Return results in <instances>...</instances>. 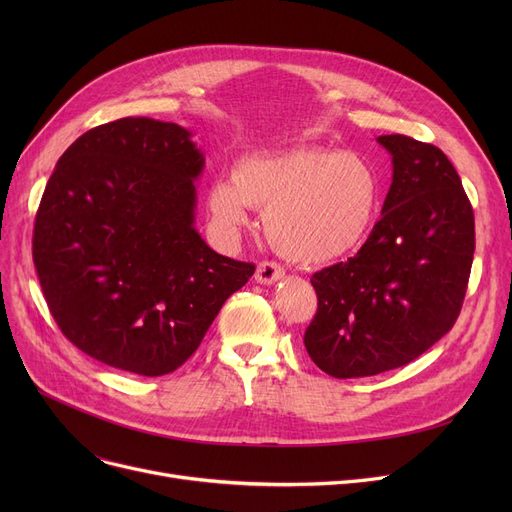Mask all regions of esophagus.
Wrapping results in <instances>:
<instances>
[{
  "label": "esophagus",
  "mask_w": 512,
  "mask_h": 512,
  "mask_svg": "<svg viewBox=\"0 0 512 512\" xmlns=\"http://www.w3.org/2000/svg\"><path fill=\"white\" fill-rule=\"evenodd\" d=\"M282 278H284V270H282V267H280L278 263H274V261H263V263L257 265L255 280H257L259 284L270 286V284H276V282L282 280Z\"/></svg>",
  "instance_id": "1"
}]
</instances>
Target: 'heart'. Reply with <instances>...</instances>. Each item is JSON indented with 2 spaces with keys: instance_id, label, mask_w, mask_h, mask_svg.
I'll return each instance as SVG.
<instances>
[{
  "instance_id": "b5f03b06",
  "label": "heart",
  "mask_w": 512,
  "mask_h": 512,
  "mask_svg": "<svg viewBox=\"0 0 512 512\" xmlns=\"http://www.w3.org/2000/svg\"><path fill=\"white\" fill-rule=\"evenodd\" d=\"M382 205V180L369 159L328 147L249 153L234 161L232 178H215L207 207L222 232L249 224L263 211L267 240L299 265H324L357 251Z\"/></svg>"
}]
</instances>
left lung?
I'll use <instances>...</instances> for the list:
<instances>
[{
	"instance_id": "left-lung-1",
	"label": "left lung",
	"mask_w": 512,
	"mask_h": 512,
	"mask_svg": "<svg viewBox=\"0 0 512 512\" xmlns=\"http://www.w3.org/2000/svg\"><path fill=\"white\" fill-rule=\"evenodd\" d=\"M375 141L392 157L382 218L355 257L311 278L305 348L342 380L402 367L438 342L459 317L475 251L473 209L448 157L402 134Z\"/></svg>"
}]
</instances>
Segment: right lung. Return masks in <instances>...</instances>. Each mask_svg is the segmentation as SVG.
<instances>
[{
  "instance_id": "obj_1",
  "label": "right lung",
  "mask_w": 512,
  "mask_h": 512,
  "mask_svg": "<svg viewBox=\"0 0 512 512\" xmlns=\"http://www.w3.org/2000/svg\"><path fill=\"white\" fill-rule=\"evenodd\" d=\"M174 122L122 118L78 137L37 211L47 307L89 357L139 375L178 369L255 272L195 228L205 157Z\"/></svg>"
}]
</instances>
